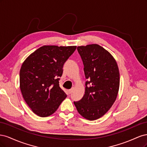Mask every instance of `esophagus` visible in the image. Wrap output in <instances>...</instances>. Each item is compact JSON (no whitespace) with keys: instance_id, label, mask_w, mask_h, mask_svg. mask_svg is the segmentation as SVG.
Instances as JSON below:
<instances>
[{"instance_id":"1","label":"esophagus","mask_w":147,"mask_h":147,"mask_svg":"<svg viewBox=\"0 0 147 147\" xmlns=\"http://www.w3.org/2000/svg\"><path fill=\"white\" fill-rule=\"evenodd\" d=\"M73 90H74V89L73 88H72V89H70V90H68V91H67V94L69 95V94H70L72 92V91H73Z\"/></svg>"}]
</instances>
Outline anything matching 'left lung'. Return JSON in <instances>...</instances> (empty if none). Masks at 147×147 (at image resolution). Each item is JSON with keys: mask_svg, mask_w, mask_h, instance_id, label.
I'll return each mask as SVG.
<instances>
[{"mask_svg": "<svg viewBox=\"0 0 147 147\" xmlns=\"http://www.w3.org/2000/svg\"><path fill=\"white\" fill-rule=\"evenodd\" d=\"M87 81L81 100L74 103L78 112L89 120H95L108 112L117 99L119 73L110 53L97 44L77 47Z\"/></svg>", "mask_w": 147, "mask_h": 147, "instance_id": "1", "label": "left lung"}]
</instances>
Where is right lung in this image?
I'll use <instances>...</instances> for the list:
<instances>
[{
  "instance_id": "right-lung-1",
  "label": "right lung",
  "mask_w": 147,
  "mask_h": 147,
  "mask_svg": "<svg viewBox=\"0 0 147 147\" xmlns=\"http://www.w3.org/2000/svg\"><path fill=\"white\" fill-rule=\"evenodd\" d=\"M77 47L43 46L26 59L20 69V89L26 104L40 117L55 113L67 95L59 87L63 65Z\"/></svg>"
}]
</instances>
